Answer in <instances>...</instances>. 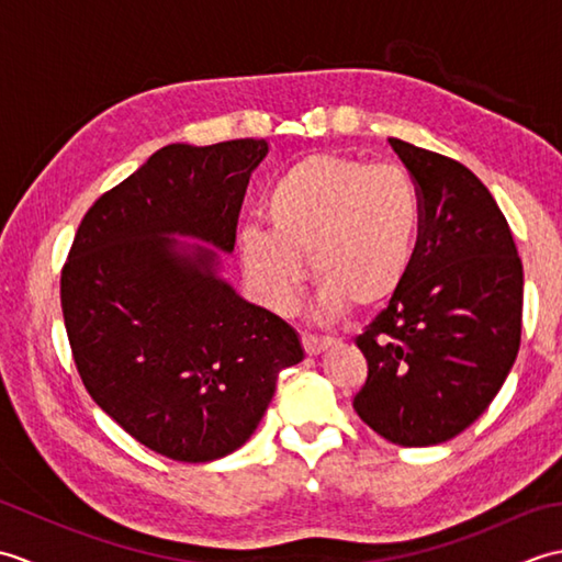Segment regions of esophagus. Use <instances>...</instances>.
Here are the masks:
<instances>
[{
	"label": "esophagus",
	"mask_w": 562,
	"mask_h": 562,
	"mask_svg": "<svg viewBox=\"0 0 562 562\" xmlns=\"http://www.w3.org/2000/svg\"><path fill=\"white\" fill-rule=\"evenodd\" d=\"M302 345H304V352L308 357H316V355H321L324 350H328L330 345H333V340L330 338H318V336H302Z\"/></svg>",
	"instance_id": "1"
}]
</instances>
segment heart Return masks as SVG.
Listing matches in <instances>:
<instances>
[{
  "mask_svg": "<svg viewBox=\"0 0 562 562\" xmlns=\"http://www.w3.org/2000/svg\"><path fill=\"white\" fill-rule=\"evenodd\" d=\"M270 229L238 232L244 270L258 294L290 312L308 256L326 314L374 308L398 290L415 254L423 202L408 171L342 154H312L282 171L268 190Z\"/></svg>",
  "mask_w": 562,
  "mask_h": 562,
  "instance_id": "1",
  "label": "heart"
}]
</instances>
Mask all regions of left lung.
Here are the masks:
<instances>
[{
    "instance_id": "8db88e82",
    "label": "left lung",
    "mask_w": 562,
    "mask_h": 562,
    "mask_svg": "<svg viewBox=\"0 0 562 562\" xmlns=\"http://www.w3.org/2000/svg\"><path fill=\"white\" fill-rule=\"evenodd\" d=\"M423 202L415 254L357 336L367 381L352 405L401 447L463 432L503 389L521 340L524 270L505 214L473 171L389 137Z\"/></svg>"
}]
</instances>
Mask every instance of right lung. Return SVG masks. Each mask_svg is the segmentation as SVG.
<instances>
[{
  "label": "right lung",
  "mask_w": 562,
  "mask_h": 562,
  "mask_svg": "<svg viewBox=\"0 0 562 562\" xmlns=\"http://www.w3.org/2000/svg\"><path fill=\"white\" fill-rule=\"evenodd\" d=\"M266 154V139L154 151L83 214L63 268L59 300L83 386L166 459L205 463L236 451L278 374L304 360L294 328L238 296L213 250H234L248 178Z\"/></svg>",
  "instance_id": "add662e5"
}]
</instances>
